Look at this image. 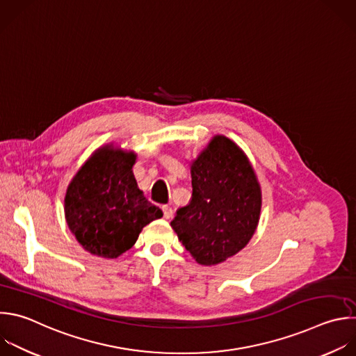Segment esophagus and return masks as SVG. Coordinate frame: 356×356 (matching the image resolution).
Segmentation results:
<instances>
[{"label":"esophagus","mask_w":356,"mask_h":356,"mask_svg":"<svg viewBox=\"0 0 356 356\" xmlns=\"http://www.w3.org/2000/svg\"><path fill=\"white\" fill-rule=\"evenodd\" d=\"M162 211H163V216H165L166 219H170V218H172V215H173V209H172V207H169V205H163V207H162Z\"/></svg>","instance_id":"obj_1"}]
</instances>
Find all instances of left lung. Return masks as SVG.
Wrapping results in <instances>:
<instances>
[{"label":"left lung","mask_w":356,"mask_h":356,"mask_svg":"<svg viewBox=\"0 0 356 356\" xmlns=\"http://www.w3.org/2000/svg\"><path fill=\"white\" fill-rule=\"evenodd\" d=\"M193 197L170 222L201 266H216L253 238L261 212V186L245 151L215 136L190 163Z\"/></svg>","instance_id":"left-lung-1"}]
</instances>
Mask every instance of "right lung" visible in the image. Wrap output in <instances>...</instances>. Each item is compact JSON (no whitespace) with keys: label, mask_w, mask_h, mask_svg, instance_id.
<instances>
[{"label":"right lung","mask_w":356,"mask_h":356,"mask_svg":"<svg viewBox=\"0 0 356 356\" xmlns=\"http://www.w3.org/2000/svg\"><path fill=\"white\" fill-rule=\"evenodd\" d=\"M136 161L134 151L106 144L85 161L67 187V225L92 256L117 259L134 246L144 226L163 216L138 188Z\"/></svg>","instance_id":"right-lung-1"}]
</instances>
